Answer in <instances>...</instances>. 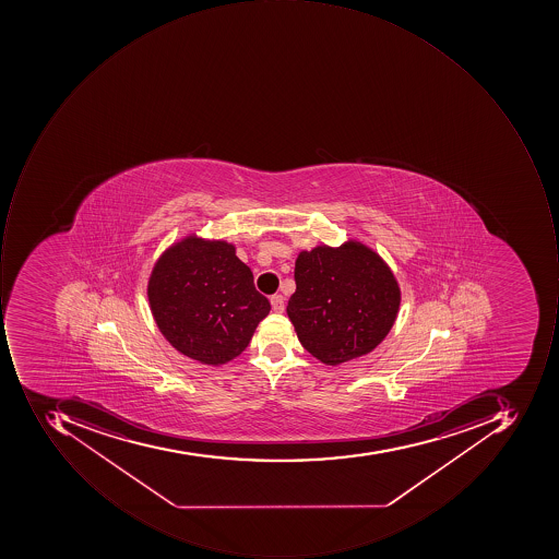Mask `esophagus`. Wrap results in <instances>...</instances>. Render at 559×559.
Returning <instances> with one entry per match:
<instances>
[{"mask_svg":"<svg viewBox=\"0 0 559 559\" xmlns=\"http://www.w3.org/2000/svg\"><path fill=\"white\" fill-rule=\"evenodd\" d=\"M271 306H272V309H274V312H284V309H285L284 296L272 297Z\"/></svg>","mask_w":559,"mask_h":559,"instance_id":"1","label":"esophagus"}]
</instances>
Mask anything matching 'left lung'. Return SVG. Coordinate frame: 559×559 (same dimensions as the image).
Masks as SVG:
<instances>
[{"label": "left lung", "mask_w": 559, "mask_h": 559, "mask_svg": "<svg viewBox=\"0 0 559 559\" xmlns=\"http://www.w3.org/2000/svg\"><path fill=\"white\" fill-rule=\"evenodd\" d=\"M294 277L288 319L300 344L325 366L371 353L399 318V281L383 257L356 238L302 250Z\"/></svg>", "instance_id": "8db88e82"}]
</instances>
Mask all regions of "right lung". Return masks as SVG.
<instances>
[{"mask_svg": "<svg viewBox=\"0 0 559 559\" xmlns=\"http://www.w3.org/2000/svg\"><path fill=\"white\" fill-rule=\"evenodd\" d=\"M147 300L165 340L206 366L234 361L271 312L235 245L198 234L173 241L157 257Z\"/></svg>", "mask_w": 559, "mask_h": 559, "instance_id": "right-lung-1", "label": "right lung"}]
</instances>
